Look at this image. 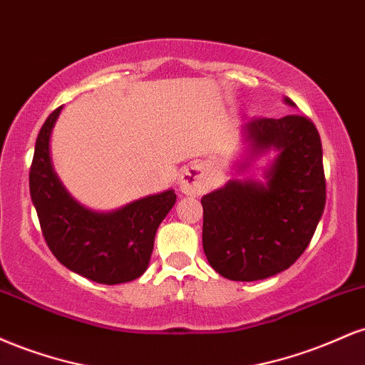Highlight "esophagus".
<instances>
[{
	"mask_svg": "<svg viewBox=\"0 0 365 365\" xmlns=\"http://www.w3.org/2000/svg\"><path fill=\"white\" fill-rule=\"evenodd\" d=\"M212 180L207 166L204 163H194L183 170L180 177V188L187 195H200L209 190Z\"/></svg>",
	"mask_w": 365,
	"mask_h": 365,
	"instance_id": "1",
	"label": "esophagus"
}]
</instances>
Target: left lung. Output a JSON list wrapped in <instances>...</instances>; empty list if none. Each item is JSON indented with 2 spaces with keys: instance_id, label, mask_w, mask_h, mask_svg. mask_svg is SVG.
<instances>
[{
  "instance_id": "1",
  "label": "left lung",
  "mask_w": 365,
  "mask_h": 365,
  "mask_svg": "<svg viewBox=\"0 0 365 365\" xmlns=\"http://www.w3.org/2000/svg\"><path fill=\"white\" fill-rule=\"evenodd\" d=\"M284 103L295 106L292 99ZM252 156L279 154L267 183L228 182L202 197V247L216 273L257 282L288 269L307 245L326 204L321 137L307 116L252 118L245 125Z\"/></svg>"
}]
</instances>
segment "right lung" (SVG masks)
I'll list each match as a JSON object with an SVG mask.
<instances>
[{
	"label": "right lung",
	"instance_id": "1",
	"mask_svg": "<svg viewBox=\"0 0 365 365\" xmlns=\"http://www.w3.org/2000/svg\"><path fill=\"white\" fill-rule=\"evenodd\" d=\"M61 108L44 121L29 171L31 197L46 244L63 266L83 278L104 284L133 282L148 269L158 226L175 206L177 195L166 190L106 215L75 202L49 159V135Z\"/></svg>",
	"mask_w": 365,
	"mask_h": 365
}]
</instances>
